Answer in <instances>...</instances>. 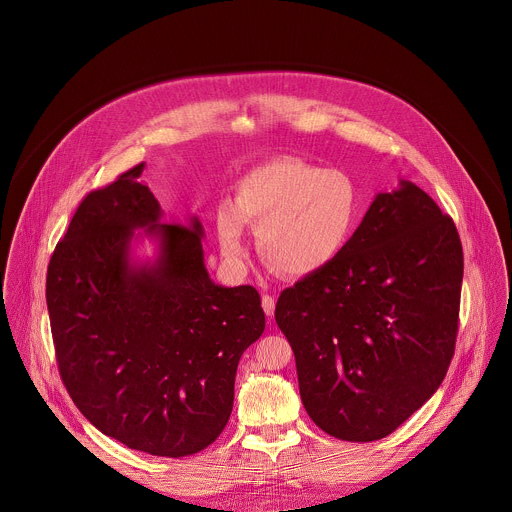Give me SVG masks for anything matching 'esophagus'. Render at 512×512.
<instances>
[{"label": "esophagus", "instance_id": "esophagus-1", "mask_svg": "<svg viewBox=\"0 0 512 512\" xmlns=\"http://www.w3.org/2000/svg\"><path fill=\"white\" fill-rule=\"evenodd\" d=\"M262 307H264V313L268 315V319L274 317V309H276V301L272 295H262Z\"/></svg>", "mask_w": 512, "mask_h": 512}]
</instances>
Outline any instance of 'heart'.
<instances>
[{
    "mask_svg": "<svg viewBox=\"0 0 512 512\" xmlns=\"http://www.w3.org/2000/svg\"><path fill=\"white\" fill-rule=\"evenodd\" d=\"M363 193L351 173L301 157H276L250 169L232 203H220L215 232L222 258L248 260L244 224L256 230L266 264L284 276H309L331 266L363 219Z\"/></svg>",
    "mask_w": 512,
    "mask_h": 512,
    "instance_id": "heart-1",
    "label": "heart"
}]
</instances>
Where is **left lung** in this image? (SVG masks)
Segmentation results:
<instances>
[{
    "label": "left lung",
    "instance_id": "obj_1",
    "mask_svg": "<svg viewBox=\"0 0 512 512\" xmlns=\"http://www.w3.org/2000/svg\"><path fill=\"white\" fill-rule=\"evenodd\" d=\"M461 280L453 220L402 179L374 197L331 266L282 292L276 323L325 434L386 438L432 398L455 351Z\"/></svg>",
    "mask_w": 512,
    "mask_h": 512
}]
</instances>
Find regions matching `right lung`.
I'll return each instance as SVG.
<instances>
[{"instance_id": "right-lung-1", "label": "right lung", "mask_w": 512, "mask_h": 512, "mask_svg": "<svg viewBox=\"0 0 512 512\" xmlns=\"http://www.w3.org/2000/svg\"><path fill=\"white\" fill-rule=\"evenodd\" d=\"M142 171L82 199L49 262L47 309L82 416L130 449L185 457L224 430L238 361L266 317L252 286L211 280L197 217L161 222ZM136 229L156 240L153 261L131 258Z\"/></svg>"}]
</instances>
